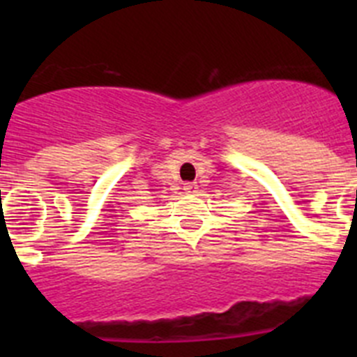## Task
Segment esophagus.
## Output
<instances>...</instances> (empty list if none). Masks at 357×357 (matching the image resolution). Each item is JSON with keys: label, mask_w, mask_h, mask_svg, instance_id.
Instances as JSON below:
<instances>
[{"label": "esophagus", "mask_w": 357, "mask_h": 357, "mask_svg": "<svg viewBox=\"0 0 357 357\" xmlns=\"http://www.w3.org/2000/svg\"><path fill=\"white\" fill-rule=\"evenodd\" d=\"M197 189H198L197 182H185V184H184L185 193H197Z\"/></svg>", "instance_id": "34e87169"}]
</instances>
